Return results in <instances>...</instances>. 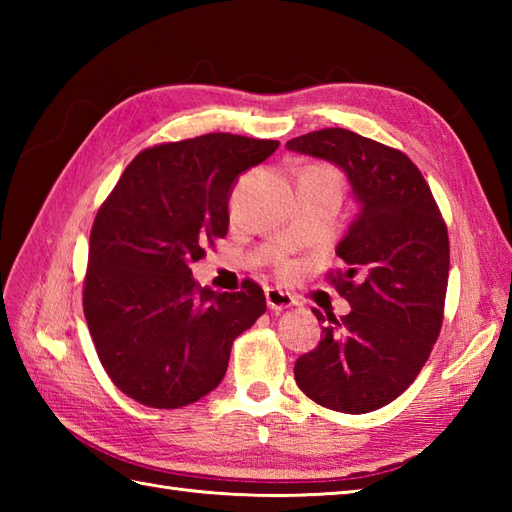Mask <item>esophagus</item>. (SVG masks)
<instances>
[{
    "mask_svg": "<svg viewBox=\"0 0 512 512\" xmlns=\"http://www.w3.org/2000/svg\"><path fill=\"white\" fill-rule=\"evenodd\" d=\"M266 303L273 312H281V310H288L292 306H297V299L292 297L290 292H284L279 288H268L266 290Z\"/></svg>",
    "mask_w": 512,
    "mask_h": 512,
    "instance_id": "esophagus-1",
    "label": "esophagus"
}]
</instances>
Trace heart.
I'll use <instances>...</instances> for the list:
<instances>
[{
  "instance_id": "obj_1",
  "label": "heart",
  "mask_w": 512,
  "mask_h": 512,
  "mask_svg": "<svg viewBox=\"0 0 512 512\" xmlns=\"http://www.w3.org/2000/svg\"><path fill=\"white\" fill-rule=\"evenodd\" d=\"M301 173H317V176L339 178V176H336V171H334V169H330V167H325V165H314V167H308L306 171H301Z\"/></svg>"
}]
</instances>
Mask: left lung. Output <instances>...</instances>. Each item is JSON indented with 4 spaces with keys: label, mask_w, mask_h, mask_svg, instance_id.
<instances>
[{
    "label": "left lung",
    "mask_w": 512,
    "mask_h": 512,
    "mask_svg": "<svg viewBox=\"0 0 512 512\" xmlns=\"http://www.w3.org/2000/svg\"><path fill=\"white\" fill-rule=\"evenodd\" d=\"M286 147L339 167L358 204L336 246L347 268L330 277L352 310L343 319L330 314L319 345L297 358V385L334 411L380 409L416 380L438 341L447 224L427 180L398 149L341 127L303 134Z\"/></svg>",
    "instance_id": "1"
}]
</instances>
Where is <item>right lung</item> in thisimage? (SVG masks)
<instances>
[{"label":"right lung","mask_w":512,"mask_h":512,"mask_svg":"<svg viewBox=\"0 0 512 512\" xmlns=\"http://www.w3.org/2000/svg\"><path fill=\"white\" fill-rule=\"evenodd\" d=\"M277 140L204 134L140 151L96 213L83 312L112 383L178 409L222 383L233 341L266 312L264 290L200 288L191 264L228 231L237 178Z\"/></svg>","instance_id":"add662e5"}]
</instances>
